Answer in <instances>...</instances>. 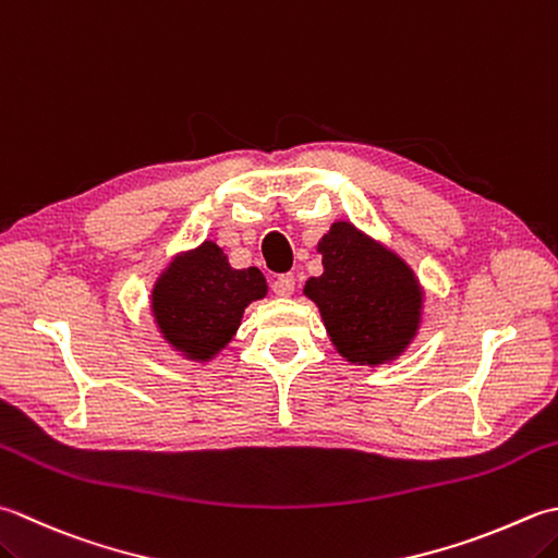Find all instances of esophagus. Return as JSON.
Segmentation results:
<instances>
[{"instance_id": "1", "label": "esophagus", "mask_w": 558, "mask_h": 558, "mask_svg": "<svg viewBox=\"0 0 558 558\" xmlns=\"http://www.w3.org/2000/svg\"><path fill=\"white\" fill-rule=\"evenodd\" d=\"M272 292L278 294V298H290L294 292V276L292 272H282L276 280H272Z\"/></svg>"}]
</instances>
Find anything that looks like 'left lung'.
<instances>
[{
  "mask_svg": "<svg viewBox=\"0 0 558 558\" xmlns=\"http://www.w3.org/2000/svg\"><path fill=\"white\" fill-rule=\"evenodd\" d=\"M316 251L324 272L304 294L319 307L331 343L353 365L397 360L418 336L423 288L395 251L351 222H333Z\"/></svg>",
  "mask_w": 558,
  "mask_h": 558,
  "instance_id": "left-lung-1",
  "label": "left lung"
}]
</instances>
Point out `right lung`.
I'll return each mask as SVG.
<instances>
[{
  "mask_svg": "<svg viewBox=\"0 0 558 558\" xmlns=\"http://www.w3.org/2000/svg\"><path fill=\"white\" fill-rule=\"evenodd\" d=\"M268 292L258 268L236 270L215 242L173 256L149 294L157 331L173 351L207 363L232 341L244 310Z\"/></svg>",
  "mask_w": 558,
  "mask_h": 558,
  "instance_id": "1",
  "label": "right lung"
}]
</instances>
